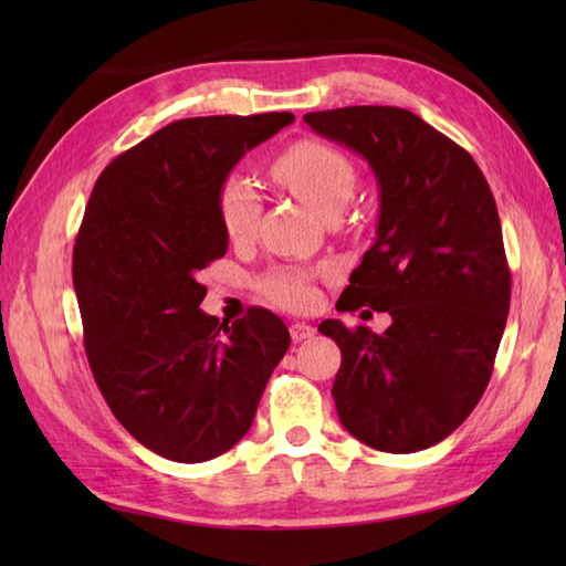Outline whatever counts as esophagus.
<instances>
[{
  "label": "esophagus",
  "instance_id": "esophagus-1",
  "mask_svg": "<svg viewBox=\"0 0 566 566\" xmlns=\"http://www.w3.org/2000/svg\"><path fill=\"white\" fill-rule=\"evenodd\" d=\"M290 333H292V340H294V343H302V340L314 338V335H316V328L311 326V323L294 321L292 326H290Z\"/></svg>",
  "mask_w": 566,
  "mask_h": 566
}]
</instances>
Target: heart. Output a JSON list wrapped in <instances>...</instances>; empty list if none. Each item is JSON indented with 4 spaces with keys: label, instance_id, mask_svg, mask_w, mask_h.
<instances>
[{
    "label": "heart",
    "instance_id": "1",
    "mask_svg": "<svg viewBox=\"0 0 566 566\" xmlns=\"http://www.w3.org/2000/svg\"><path fill=\"white\" fill-rule=\"evenodd\" d=\"M272 177L296 199L321 213H340L353 197L355 167L345 153L321 140H298L272 163ZM221 226L233 240H245L258 226L260 203L243 177H228L219 191ZM264 296L276 306L306 311L316 304L314 274L302 270H276L262 280Z\"/></svg>",
    "mask_w": 566,
    "mask_h": 566
}]
</instances>
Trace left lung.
I'll return each instance as SVG.
<instances>
[{
  "label": "left lung",
  "instance_id": "left-lung-1",
  "mask_svg": "<svg viewBox=\"0 0 566 566\" xmlns=\"http://www.w3.org/2000/svg\"><path fill=\"white\" fill-rule=\"evenodd\" d=\"M318 136L363 155L379 187L377 238L338 311H389L381 335L338 318L340 423L394 454L444 440L482 399L511 306L496 201L472 155L399 106L306 114Z\"/></svg>",
  "mask_w": 566,
  "mask_h": 566
}]
</instances>
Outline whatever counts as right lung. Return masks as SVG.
Wrapping results in <instances>:
<instances>
[{"label":"right lung","mask_w":566,"mask_h":566,"mask_svg":"<svg viewBox=\"0 0 566 566\" xmlns=\"http://www.w3.org/2000/svg\"><path fill=\"white\" fill-rule=\"evenodd\" d=\"M294 114L167 124L106 165L72 252L84 350L130 436L172 462H207L245 436L290 331L268 308L219 323L199 272L228 250L219 191Z\"/></svg>","instance_id":"obj_1"}]
</instances>
